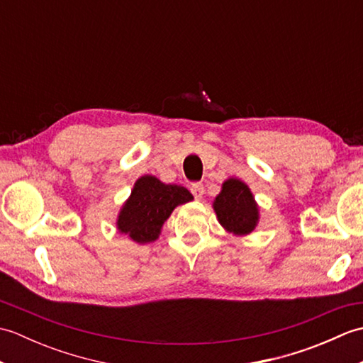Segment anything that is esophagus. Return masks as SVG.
<instances>
[{
    "instance_id": "34e87169",
    "label": "esophagus",
    "mask_w": 363,
    "mask_h": 363,
    "mask_svg": "<svg viewBox=\"0 0 363 363\" xmlns=\"http://www.w3.org/2000/svg\"><path fill=\"white\" fill-rule=\"evenodd\" d=\"M190 190H191V194H194V196L196 199H201L203 195H204V186H203V184H194Z\"/></svg>"
}]
</instances>
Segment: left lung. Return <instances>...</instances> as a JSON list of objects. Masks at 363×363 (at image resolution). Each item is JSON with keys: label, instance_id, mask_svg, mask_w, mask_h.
Instances as JSON below:
<instances>
[{"label": "left lung", "instance_id": "obj_1", "mask_svg": "<svg viewBox=\"0 0 363 363\" xmlns=\"http://www.w3.org/2000/svg\"><path fill=\"white\" fill-rule=\"evenodd\" d=\"M212 207L221 228L237 237L250 235L259 225V204L248 184L238 177H229L221 184L220 194Z\"/></svg>", "mask_w": 363, "mask_h": 363}]
</instances>
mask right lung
Segmentation results:
<instances>
[{"label": "right lung", "instance_id": "add662e5", "mask_svg": "<svg viewBox=\"0 0 363 363\" xmlns=\"http://www.w3.org/2000/svg\"><path fill=\"white\" fill-rule=\"evenodd\" d=\"M194 201V195L176 184H165L156 176L143 174L134 182L130 195L117 215V229L138 245L156 242L164 223L177 206Z\"/></svg>", "mask_w": 363, "mask_h": 363}]
</instances>
